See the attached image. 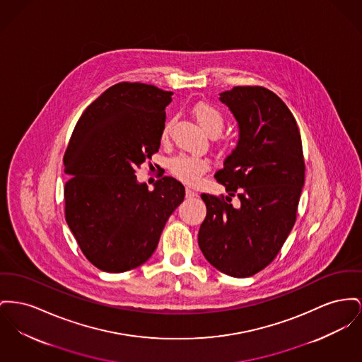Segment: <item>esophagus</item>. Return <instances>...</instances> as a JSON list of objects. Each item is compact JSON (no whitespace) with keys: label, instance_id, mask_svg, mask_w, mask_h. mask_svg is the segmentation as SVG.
Instances as JSON below:
<instances>
[{"label":"esophagus","instance_id":"esophagus-1","mask_svg":"<svg viewBox=\"0 0 362 362\" xmlns=\"http://www.w3.org/2000/svg\"><path fill=\"white\" fill-rule=\"evenodd\" d=\"M194 197H197V192L192 189H186V198H194Z\"/></svg>","mask_w":362,"mask_h":362}]
</instances>
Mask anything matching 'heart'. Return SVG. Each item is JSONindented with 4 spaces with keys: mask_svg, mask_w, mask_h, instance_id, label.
Returning a JSON list of instances; mask_svg holds the SVG:
<instances>
[{
    "mask_svg": "<svg viewBox=\"0 0 362 362\" xmlns=\"http://www.w3.org/2000/svg\"><path fill=\"white\" fill-rule=\"evenodd\" d=\"M192 113L199 123V126L205 129L211 136L218 135L224 128V116L216 107L206 103H199L192 107ZM170 132V122L164 124L161 129V138L167 139ZM209 170V161L204 157L190 156V154H177L170 158V173L180 182L194 185L199 180V177Z\"/></svg>",
    "mask_w": 362,
    "mask_h": 362,
    "instance_id": "1",
    "label": "heart"
}]
</instances>
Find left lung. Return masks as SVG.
I'll return each mask as SVG.
<instances>
[{
	"instance_id": "left-lung-1",
	"label": "left lung",
	"mask_w": 362,
	"mask_h": 362,
	"mask_svg": "<svg viewBox=\"0 0 362 362\" xmlns=\"http://www.w3.org/2000/svg\"><path fill=\"white\" fill-rule=\"evenodd\" d=\"M220 101L234 113L239 141L214 173L228 195L201 194L206 217L198 245L220 272L253 276L275 259L296 224L305 183L302 141L290 109L262 86H236Z\"/></svg>"
}]
</instances>
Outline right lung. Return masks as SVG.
Returning a JSON list of instances; mask_svg holds the SVG:
<instances>
[{
	"instance_id": "obj_1",
	"label": "right lung",
	"mask_w": 362,
	"mask_h": 362,
	"mask_svg": "<svg viewBox=\"0 0 362 362\" xmlns=\"http://www.w3.org/2000/svg\"><path fill=\"white\" fill-rule=\"evenodd\" d=\"M172 91L145 83L109 87L86 107L64 154L65 220L98 269L126 272L156 250L185 187L163 176L150 192L135 172L160 149Z\"/></svg>"
}]
</instances>
